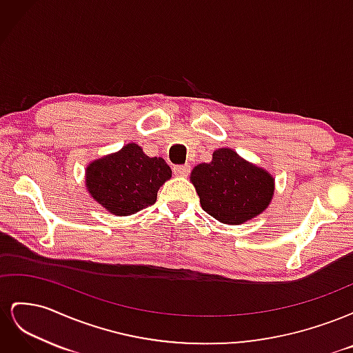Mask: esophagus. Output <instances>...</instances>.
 Here are the masks:
<instances>
[{"label":"esophagus","instance_id":"obj_1","mask_svg":"<svg viewBox=\"0 0 353 353\" xmlns=\"http://www.w3.org/2000/svg\"><path fill=\"white\" fill-rule=\"evenodd\" d=\"M172 169H174L175 175L184 176V175H188V172H190V165H175Z\"/></svg>","mask_w":353,"mask_h":353}]
</instances>
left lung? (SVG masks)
<instances>
[{
	"mask_svg": "<svg viewBox=\"0 0 353 353\" xmlns=\"http://www.w3.org/2000/svg\"><path fill=\"white\" fill-rule=\"evenodd\" d=\"M203 210L228 225H240L270 206L274 178L231 148H219L210 163H200L190 175Z\"/></svg>",
	"mask_w": 353,
	"mask_h": 353,
	"instance_id": "1",
	"label": "left lung"
}]
</instances>
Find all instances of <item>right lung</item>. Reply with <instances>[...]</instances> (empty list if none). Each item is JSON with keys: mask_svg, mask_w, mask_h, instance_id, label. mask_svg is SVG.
<instances>
[{"mask_svg": "<svg viewBox=\"0 0 353 353\" xmlns=\"http://www.w3.org/2000/svg\"><path fill=\"white\" fill-rule=\"evenodd\" d=\"M170 176L172 170L162 157H148L140 145L131 143L91 162L85 185L105 210L128 216L152 206L159 188Z\"/></svg>", "mask_w": 353, "mask_h": 353, "instance_id": "1", "label": "right lung"}]
</instances>
